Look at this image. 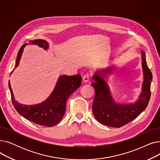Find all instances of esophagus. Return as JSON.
Instances as JSON below:
<instances>
[{"instance_id":"obj_1","label":"esophagus","mask_w":160,"mask_h":160,"mask_svg":"<svg viewBox=\"0 0 160 160\" xmlns=\"http://www.w3.org/2000/svg\"><path fill=\"white\" fill-rule=\"evenodd\" d=\"M89 78H90V75L89 74H86L85 75H83V77L82 78V80H83V82H88L89 80Z\"/></svg>"}]
</instances>
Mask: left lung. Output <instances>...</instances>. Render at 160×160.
Returning <instances> with one entry per match:
<instances>
[{
  "label": "left lung",
  "instance_id": "left-lung-1",
  "mask_svg": "<svg viewBox=\"0 0 160 160\" xmlns=\"http://www.w3.org/2000/svg\"><path fill=\"white\" fill-rule=\"evenodd\" d=\"M141 54L144 82L142 86V93L136 103L120 104L115 102L106 82L102 77V75L103 77L106 74L112 72V67L97 72L93 75L95 82L92 83L91 86L95 90V95L93 103V113L100 124L120 128L136 119L148 106L152 74L147 66L145 52L142 51Z\"/></svg>",
  "mask_w": 160,
  "mask_h": 160
}]
</instances>
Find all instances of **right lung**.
<instances>
[{"label": "right lung", "instance_id": "obj_1", "mask_svg": "<svg viewBox=\"0 0 160 160\" xmlns=\"http://www.w3.org/2000/svg\"><path fill=\"white\" fill-rule=\"evenodd\" d=\"M29 43L38 45L45 50L48 47L47 42L42 39L29 41ZM27 45V43L24 44L19 50L15 68L19 64L23 48ZM81 80L80 74L61 76L50 97L42 103L32 106L21 104L17 102L13 97L10 81L8 86L10 90L12 103L17 112L25 119L37 124L51 127L62 119L65 113L67 100L73 92L80 86Z\"/></svg>", "mask_w": 160, "mask_h": 160}]
</instances>
